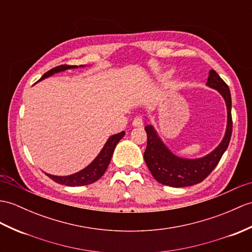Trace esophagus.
Here are the masks:
<instances>
[{"label": "esophagus", "mask_w": 252, "mask_h": 252, "mask_svg": "<svg viewBox=\"0 0 252 252\" xmlns=\"http://www.w3.org/2000/svg\"><path fill=\"white\" fill-rule=\"evenodd\" d=\"M132 125H133L134 126H143V117L140 116V115L136 116L135 118L133 119Z\"/></svg>", "instance_id": "34e87169"}]
</instances>
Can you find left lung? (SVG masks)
Here are the masks:
<instances>
[{
	"label": "left lung",
	"mask_w": 252,
	"mask_h": 252,
	"mask_svg": "<svg viewBox=\"0 0 252 252\" xmlns=\"http://www.w3.org/2000/svg\"><path fill=\"white\" fill-rule=\"evenodd\" d=\"M207 86L218 90L223 96L227 107V126L223 140L213 153L201 159H183L173 155L151 126H146L147 133V147L144 153V159L154 178L162 185L175 187H189L200 184L217 166L221 157L223 156L232 136V99L231 92L224 80L217 72L210 69Z\"/></svg>",
	"instance_id": "obj_1"
}]
</instances>
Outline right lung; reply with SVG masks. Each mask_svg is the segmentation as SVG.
Returning <instances> with one entry per match:
<instances>
[{
    "instance_id": "add662e5",
    "label": "right lung",
    "mask_w": 252,
    "mask_h": 252,
    "mask_svg": "<svg viewBox=\"0 0 252 252\" xmlns=\"http://www.w3.org/2000/svg\"><path fill=\"white\" fill-rule=\"evenodd\" d=\"M75 67L77 66L66 65V64L56 66L54 68H51L50 71L45 73L39 80H42L46 77H49V76H51L55 73L62 72V71H65L67 68H75ZM124 136H125L124 131L118 134H115L113 136H110L106 142V144H105L103 149L101 150V153H99L95 159L93 160L91 164H89L86 168H84L83 171L73 175H69V176H54V175H50V174H46V175L54 181H56V183L60 185L69 186V187H78V186H86V185L93 184L94 181L101 178L104 175V173L106 172L109 162L112 160L116 145L119 143V140Z\"/></svg>"
}]
</instances>
